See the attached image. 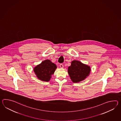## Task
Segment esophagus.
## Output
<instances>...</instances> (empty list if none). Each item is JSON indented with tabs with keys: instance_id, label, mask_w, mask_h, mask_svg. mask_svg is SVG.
I'll return each instance as SVG.
<instances>
[{
	"instance_id": "obj_1",
	"label": "esophagus",
	"mask_w": 121,
	"mask_h": 121,
	"mask_svg": "<svg viewBox=\"0 0 121 121\" xmlns=\"http://www.w3.org/2000/svg\"><path fill=\"white\" fill-rule=\"evenodd\" d=\"M60 67H61V68H63V65L62 64H60Z\"/></svg>"
}]
</instances>
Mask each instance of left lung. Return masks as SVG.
<instances>
[{"instance_id":"left-lung-1","label":"left lung","mask_w":121,"mask_h":121,"mask_svg":"<svg viewBox=\"0 0 121 121\" xmlns=\"http://www.w3.org/2000/svg\"><path fill=\"white\" fill-rule=\"evenodd\" d=\"M91 69L90 67L78 61H73L68 68V73L73 82L83 80L89 75Z\"/></svg>"}]
</instances>
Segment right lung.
Here are the masks:
<instances>
[{
	"mask_svg": "<svg viewBox=\"0 0 121 121\" xmlns=\"http://www.w3.org/2000/svg\"><path fill=\"white\" fill-rule=\"evenodd\" d=\"M56 65L49 60L42 62L34 69V71L38 78L42 81L48 82L54 74Z\"/></svg>",
	"mask_w": 121,
	"mask_h": 121,
	"instance_id": "right-lung-1",
	"label": "right lung"
}]
</instances>
